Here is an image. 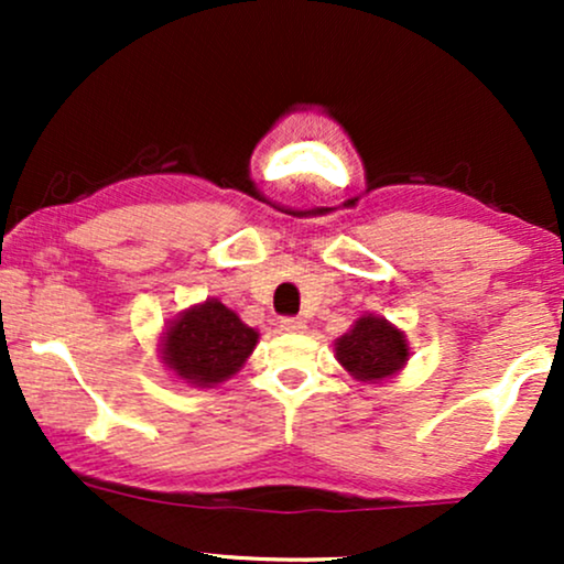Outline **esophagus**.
I'll use <instances>...</instances> for the list:
<instances>
[{"instance_id": "esophagus-1", "label": "esophagus", "mask_w": 564, "mask_h": 564, "mask_svg": "<svg viewBox=\"0 0 564 564\" xmlns=\"http://www.w3.org/2000/svg\"><path fill=\"white\" fill-rule=\"evenodd\" d=\"M281 332L283 334H302L304 321L302 318H281Z\"/></svg>"}]
</instances>
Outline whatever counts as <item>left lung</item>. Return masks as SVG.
<instances>
[{"instance_id": "8db88e82", "label": "left lung", "mask_w": 564, "mask_h": 564, "mask_svg": "<svg viewBox=\"0 0 564 564\" xmlns=\"http://www.w3.org/2000/svg\"><path fill=\"white\" fill-rule=\"evenodd\" d=\"M408 339L394 323L366 313L334 341V358L360 384H381L403 371L408 364Z\"/></svg>"}]
</instances>
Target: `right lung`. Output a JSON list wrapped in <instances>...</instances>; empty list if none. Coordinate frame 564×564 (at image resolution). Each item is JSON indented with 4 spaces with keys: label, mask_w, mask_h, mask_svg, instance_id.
I'll list each match as a JSON object with an SVG mask.
<instances>
[{
    "label": "right lung",
    "mask_w": 564,
    "mask_h": 564,
    "mask_svg": "<svg viewBox=\"0 0 564 564\" xmlns=\"http://www.w3.org/2000/svg\"><path fill=\"white\" fill-rule=\"evenodd\" d=\"M257 341V328L246 326L236 310L209 296L166 321L159 336V358L174 379L204 390L236 377Z\"/></svg>",
    "instance_id": "right-lung-1"
}]
</instances>
